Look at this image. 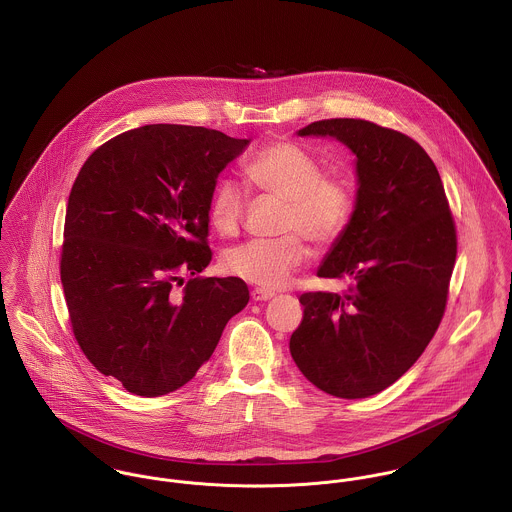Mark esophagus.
<instances>
[{
  "label": "esophagus",
  "mask_w": 512,
  "mask_h": 512,
  "mask_svg": "<svg viewBox=\"0 0 512 512\" xmlns=\"http://www.w3.org/2000/svg\"><path fill=\"white\" fill-rule=\"evenodd\" d=\"M250 295H252V301H268V299H272L276 293L262 290V288H256V290H252Z\"/></svg>",
  "instance_id": "obj_1"
}]
</instances>
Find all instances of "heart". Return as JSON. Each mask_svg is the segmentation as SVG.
I'll return each instance as SVG.
<instances>
[{"mask_svg": "<svg viewBox=\"0 0 512 512\" xmlns=\"http://www.w3.org/2000/svg\"><path fill=\"white\" fill-rule=\"evenodd\" d=\"M252 187L286 203L282 230L274 240H248L224 252V272L260 286L278 290L305 262L309 250L304 234L315 246L327 248L345 232L355 195L341 175H327L319 159L293 142H276L252 155L244 167ZM246 207V191L234 179H220L211 197L209 215L220 234L238 230Z\"/></svg>", "mask_w": 512, "mask_h": 512, "instance_id": "1", "label": "heart"}]
</instances>
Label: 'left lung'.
Returning <instances> with one entry per match:
<instances>
[{"instance_id":"left-lung-1","label":"left lung","mask_w":512,"mask_h":512,"mask_svg":"<svg viewBox=\"0 0 512 512\" xmlns=\"http://www.w3.org/2000/svg\"><path fill=\"white\" fill-rule=\"evenodd\" d=\"M297 136L335 138L355 153L357 199L319 278H349L347 293L299 297L290 353L301 374L337 398H366L414 365L445 311L457 254L438 169L412 138L366 120L313 122Z\"/></svg>"}]
</instances>
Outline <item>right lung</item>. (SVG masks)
Segmentation results:
<instances>
[{"label": "right lung", "mask_w": 512, "mask_h": 512, "mask_svg": "<svg viewBox=\"0 0 512 512\" xmlns=\"http://www.w3.org/2000/svg\"><path fill=\"white\" fill-rule=\"evenodd\" d=\"M250 140L151 124L98 147L69 195L61 282L86 359L138 396L187 384L250 299L240 278L203 272L219 173Z\"/></svg>", "instance_id": "1"}]
</instances>
